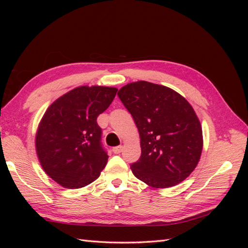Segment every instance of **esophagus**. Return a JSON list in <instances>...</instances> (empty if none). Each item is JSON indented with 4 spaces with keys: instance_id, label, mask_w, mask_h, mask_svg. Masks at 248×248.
<instances>
[{
    "instance_id": "esophagus-1",
    "label": "esophagus",
    "mask_w": 248,
    "mask_h": 248,
    "mask_svg": "<svg viewBox=\"0 0 248 248\" xmlns=\"http://www.w3.org/2000/svg\"><path fill=\"white\" fill-rule=\"evenodd\" d=\"M122 149H123L122 146H117L115 148H112V152H114L115 154H120L122 152Z\"/></svg>"
}]
</instances>
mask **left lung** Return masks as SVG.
Wrapping results in <instances>:
<instances>
[{
  "mask_svg": "<svg viewBox=\"0 0 248 248\" xmlns=\"http://www.w3.org/2000/svg\"><path fill=\"white\" fill-rule=\"evenodd\" d=\"M118 96L140 132L141 154L133 175L155 188L182 182L196 169L202 149L199 119L184 97L144 80L119 90Z\"/></svg>",
  "mask_w": 248,
  "mask_h": 248,
  "instance_id": "1",
  "label": "left lung"
}]
</instances>
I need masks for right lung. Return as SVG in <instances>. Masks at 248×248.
<instances>
[{"instance_id": "obj_1", "label": "right lung", "mask_w": 248, "mask_h": 248, "mask_svg": "<svg viewBox=\"0 0 248 248\" xmlns=\"http://www.w3.org/2000/svg\"><path fill=\"white\" fill-rule=\"evenodd\" d=\"M118 89L82 86L60 97L44 114L36 134V151L46 174L66 188H80L99 177L108 155L97 117Z\"/></svg>"}]
</instances>
